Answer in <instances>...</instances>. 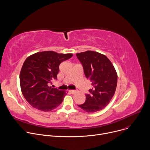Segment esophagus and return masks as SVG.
<instances>
[{
    "label": "esophagus",
    "instance_id": "34e87169",
    "mask_svg": "<svg viewBox=\"0 0 150 150\" xmlns=\"http://www.w3.org/2000/svg\"><path fill=\"white\" fill-rule=\"evenodd\" d=\"M69 92L71 93V94H74L76 92V90H69Z\"/></svg>",
    "mask_w": 150,
    "mask_h": 150
}]
</instances>
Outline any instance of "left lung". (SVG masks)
<instances>
[{"label": "left lung", "mask_w": 150, "mask_h": 150, "mask_svg": "<svg viewBox=\"0 0 150 150\" xmlns=\"http://www.w3.org/2000/svg\"><path fill=\"white\" fill-rule=\"evenodd\" d=\"M76 55L82 64L85 76L93 85L90 93L85 94V103L78 105L88 113L101 110L115 94L117 82L116 71L110 60L98 52L88 50Z\"/></svg>", "instance_id": "8db88e82"}]
</instances>
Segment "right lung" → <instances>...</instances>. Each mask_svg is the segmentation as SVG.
<instances>
[{
  "label": "right lung",
  "instance_id": "obj_1",
  "mask_svg": "<svg viewBox=\"0 0 150 150\" xmlns=\"http://www.w3.org/2000/svg\"><path fill=\"white\" fill-rule=\"evenodd\" d=\"M72 56L45 51L26 59L19 75L20 85L24 97L33 108L49 112L62 103L67 92L52 88L50 83L57 79L60 64Z\"/></svg>",
  "mask_w": 150,
  "mask_h": 150
}]
</instances>
